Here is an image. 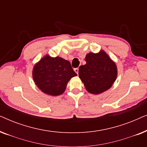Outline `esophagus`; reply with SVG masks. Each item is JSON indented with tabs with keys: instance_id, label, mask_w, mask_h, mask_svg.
I'll list each match as a JSON object with an SVG mask.
<instances>
[{
	"instance_id": "1",
	"label": "esophagus",
	"mask_w": 147,
	"mask_h": 147,
	"mask_svg": "<svg viewBox=\"0 0 147 147\" xmlns=\"http://www.w3.org/2000/svg\"><path fill=\"white\" fill-rule=\"evenodd\" d=\"M74 71H75V72L77 74H78V71H79V69H78V68H75V69H74Z\"/></svg>"
}]
</instances>
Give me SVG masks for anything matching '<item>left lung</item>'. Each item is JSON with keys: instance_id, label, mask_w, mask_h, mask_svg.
Wrapping results in <instances>:
<instances>
[{"instance_id": "1", "label": "left lung", "mask_w": 147, "mask_h": 147, "mask_svg": "<svg viewBox=\"0 0 147 147\" xmlns=\"http://www.w3.org/2000/svg\"><path fill=\"white\" fill-rule=\"evenodd\" d=\"M85 61V65L79 67V77L86 90L97 95L110 89L118 75L115 62L104 50L87 53Z\"/></svg>"}]
</instances>
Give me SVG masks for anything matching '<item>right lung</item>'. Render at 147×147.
Segmentation results:
<instances>
[{
    "label": "right lung",
    "mask_w": 147,
    "mask_h": 147,
    "mask_svg": "<svg viewBox=\"0 0 147 147\" xmlns=\"http://www.w3.org/2000/svg\"><path fill=\"white\" fill-rule=\"evenodd\" d=\"M33 79L42 92L56 96L65 92L68 82L77 76L67 60L45 55L34 65Z\"/></svg>",
    "instance_id": "obj_1"
}]
</instances>
